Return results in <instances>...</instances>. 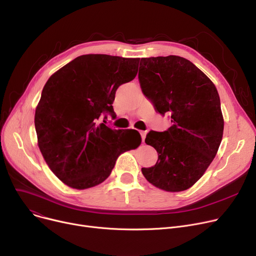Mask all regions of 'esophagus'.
Here are the masks:
<instances>
[{
	"instance_id": "esophagus-1",
	"label": "esophagus",
	"mask_w": 256,
	"mask_h": 256,
	"mask_svg": "<svg viewBox=\"0 0 256 256\" xmlns=\"http://www.w3.org/2000/svg\"><path fill=\"white\" fill-rule=\"evenodd\" d=\"M140 134H141V138H142V142L144 143V141H145V137H146V132L145 130H140Z\"/></svg>"
}]
</instances>
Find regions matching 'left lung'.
Masks as SVG:
<instances>
[{
  "instance_id": "8db88e82",
  "label": "left lung",
  "mask_w": 256,
  "mask_h": 256,
  "mask_svg": "<svg viewBox=\"0 0 256 256\" xmlns=\"http://www.w3.org/2000/svg\"><path fill=\"white\" fill-rule=\"evenodd\" d=\"M138 78L142 92L158 113L171 115L173 124L146 136L158 158L154 166L142 168L143 176L160 190H188L204 176L222 141L217 88L191 61L172 55L142 58Z\"/></svg>"
}]
</instances>
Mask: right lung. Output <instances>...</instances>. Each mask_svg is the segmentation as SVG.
<instances>
[{
    "instance_id": "right-lung-1",
    "label": "right lung",
    "mask_w": 256,
    "mask_h": 256,
    "mask_svg": "<svg viewBox=\"0 0 256 256\" xmlns=\"http://www.w3.org/2000/svg\"><path fill=\"white\" fill-rule=\"evenodd\" d=\"M139 60L89 54L48 80L35 110L37 142L46 163L66 186L84 190L102 184L117 158L141 144L135 130L122 132L98 124L104 111L114 114L115 92L135 78Z\"/></svg>"
}]
</instances>
